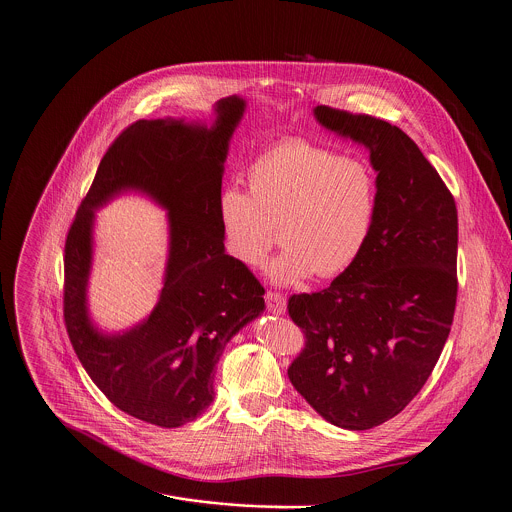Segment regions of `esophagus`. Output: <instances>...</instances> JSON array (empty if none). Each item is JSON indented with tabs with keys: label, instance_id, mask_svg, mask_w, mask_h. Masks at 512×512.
Wrapping results in <instances>:
<instances>
[{
	"label": "esophagus",
	"instance_id": "1",
	"mask_svg": "<svg viewBox=\"0 0 512 512\" xmlns=\"http://www.w3.org/2000/svg\"><path fill=\"white\" fill-rule=\"evenodd\" d=\"M265 303H267V311L277 313V315L285 313V297H283L281 293H277V291H267V293H265Z\"/></svg>",
	"mask_w": 512,
	"mask_h": 512
}]
</instances>
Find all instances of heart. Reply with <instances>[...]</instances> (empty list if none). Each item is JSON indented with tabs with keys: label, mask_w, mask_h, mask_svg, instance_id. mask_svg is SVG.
<instances>
[{
	"label": "heart",
	"mask_w": 512,
	"mask_h": 512,
	"mask_svg": "<svg viewBox=\"0 0 512 512\" xmlns=\"http://www.w3.org/2000/svg\"><path fill=\"white\" fill-rule=\"evenodd\" d=\"M249 191L225 187L217 201L227 253L259 267L279 239L269 263L275 283L337 277L364 253L378 217V175L356 156L307 138H283L261 150L247 168Z\"/></svg>",
	"instance_id": "1"
}]
</instances>
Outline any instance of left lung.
<instances>
[{
    "instance_id": "8db88e82",
    "label": "left lung",
    "mask_w": 512,
    "mask_h": 512,
    "mask_svg": "<svg viewBox=\"0 0 512 512\" xmlns=\"http://www.w3.org/2000/svg\"><path fill=\"white\" fill-rule=\"evenodd\" d=\"M313 114L370 150L380 199L360 259L327 289L289 297L305 348L287 376L327 422L368 430L412 402L448 339L458 293L456 203L398 126L329 106Z\"/></svg>"
}]
</instances>
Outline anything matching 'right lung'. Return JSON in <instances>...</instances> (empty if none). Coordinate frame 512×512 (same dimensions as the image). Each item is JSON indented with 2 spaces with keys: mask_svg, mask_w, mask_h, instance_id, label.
Masks as SVG:
<instances>
[{
  "mask_svg": "<svg viewBox=\"0 0 512 512\" xmlns=\"http://www.w3.org/2000/svg\"><path fill=\"white\" fill-rule=\"evenodd\" d=\"M245 100L217 102L215 122L138 120L110 144L82 199L64 249V321L72 348L100 392L122 412L179 428L213 402L215 366L229 339L265 309L263 285L225 253L217 201L229 140ZM140 190L169 211L165 285L151 315L124 334L87 317L93 211Z\"/></svg>",
  "mask_w": 512,
  "mask_h": 512,
  "instance_id": "right-lung-1",
  "label": "right lung"
}]
</instances>
